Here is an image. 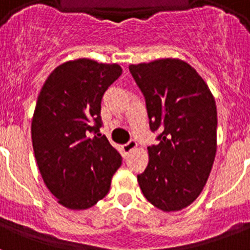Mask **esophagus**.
<instances>
[{
	"instance_id": "obj_1",
	"label": "esophagus",
	"mask_w": 250,
	"mask_h": 250,
	"mask_svg": "<svg viewBox=\"0 0 250 250\" xmlns=\"http://www.w3.org/2000/svg\"><path fill=\"white\" fill-rule=\"evenodd\" d=\"M136 146H137V143H136V141L133 140V139H131V140H129L128 143H125V144L123 145L122 148H123V152L128 153V152H131L132 149L136 148Z\"/></svg>"
}]
</instances>
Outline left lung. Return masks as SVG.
<instances>
[{
  "label": "left lung",
  "mask_w": 250,
  "mask_h": 250,
  "mask_svg": "<svg viewBox=\"0 0 250 250\" xmlns=\"http://www.w3.org/2000/svg\"><path fill=\"white\" fill-rule=\"evenodd\" d=\"M158 144L137 182L152 205L175 211L190 205L208 182L217 152V106L197 71L180 60L131 64Z\"/></svg>",
  "instance_id": "obj_1"
}]
</instances>
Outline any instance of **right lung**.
<instances>
[{"label": "right lung", "instance_id": "1", "mask_svg": "<svg viewBox=\"0 0 250 250\" xmlns=\"http://www.w3.org/2000/svg\"><path fill=\"white\" fill-rule=\"evenodd\" d=\"M121 75L119 64L71 61L49 75L37 97L31 127L37 166L68 209L96 205L122 165L121 153L100 133L102 96Z\"/></svg>", "mask_w": 250, "mask_h": 250}]
</instances>
